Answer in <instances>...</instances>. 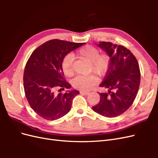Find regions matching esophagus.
<instances>
[{
    "instance_id": "34e87169",
    "label": "esophagus",
    "mask_w": 158,
    "mask_h": 158,
    "mask_svg": "<svg viewBox=\"0 0 158 158\" xmlns=\"http://www.w3.org/2000/svg\"><path fill=\"white\" fill-rule=\"evenodd\" d=\"M80 94H82V95H87L89 94V92H86V91H80Z\"/></svg>"
}]
</instances>
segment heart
<instances>
[{
  "label": "heart",
  "instance_id": "obj_1",
  "mask_svg": "<svg viewBox=\"0 0 158 158\" xmlns=\"http://www.w3.org/2000/svg\"><path fill=\"white\" fill-rule=\"evenodd\" d=\"M77 55L89 62V70L99 76L107 73L110 64V57L106 53L99 54V51L96 47L86 45L78 50ZM73 57L71 55H65L61 61V68L66 76L73 74ZM96 76L90 75H79L73 80V85L80 90H88L97 83Z\"/></svg>",
  "mask_w": 158,
  "mask_h": 158
}]
</instances>
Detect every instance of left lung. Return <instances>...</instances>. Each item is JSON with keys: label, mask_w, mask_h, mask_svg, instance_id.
Listing matches in <instances>:
<instances>
[{"label": "left lung", "mask_w": 158, "mask_h": 158, "mask_svg": "<svg viewBox=\"0 0 158 158\" xmlns=\"http://www.w3.org/2000/svg\"><path fill=\"white\" fill-rule=\"evenodd\" d=\"M99 44L110 57L107 73L99 85L109 90L99 94V102L92 109L104 117H115L128 110L136 97L140 83L139 64L126 47L111 42Z\"/></svg>", "instance_id": "left-lung-1"}]
</instances>
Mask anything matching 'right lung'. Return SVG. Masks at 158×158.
<instances>
[{"label": "right lung", "mask_w": 158, "mask_h": 158, "mask_svg": "<svg viewBox=\"0 0 158 158\" xmlns=\"http://www.w3.org/2000/svg\"><path fill=\"white\" fill-rule=\"evenodd\" d=\"M83 45L84 43L49 40L38 47L28 59L23 78L25 95L31 109L43 118L56 120L70 111L78 91L56 94L55 90L71 88L64 80L61 61L65 55Z\"/></svg>", "instance_id": "right-lung-1"}]
</instances>
